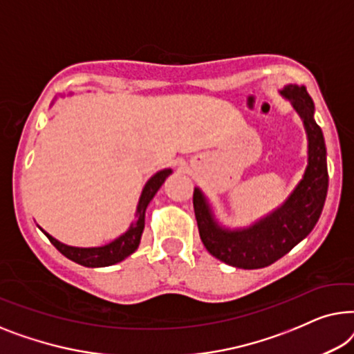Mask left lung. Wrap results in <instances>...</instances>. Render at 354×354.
I'll return each mask as SVG.
<instances>
[{
  "label": "left lung",
  "mask_w": 354,
  "mask_h": 354,
  "mask_svg": "<svg viewBox=\"0 0 354 354\" xmlns=\"http://www.w3.org/2000/svg\"><path fill=\"white\" fill-rule=\"evenodd\" d=\"M279 94L301 118L308 141L306 168L286 201L252 225L229 227L218 220L205 192L194 187V212L203 245L220 261L241 270L270 266L290 252L316 226L327 197V151L313 99L298 84H286Z\"/></svg>",
  "instance_id": "obj_1"
}]
</instances>
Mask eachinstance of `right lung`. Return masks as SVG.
Returning <instances> with one entry per match:
<instances>
[{
	"label": "right lung",
	"instance_id": "1",
	"mask_svg": "<svg viewBox=\"0 0 354 354\" xmlns=\"http://www.w3.org/2000/svg\"><path fill=\"white\" fill-rule=\"evenodd\" d=\"M72 96V93L68 94H61L54 101H57L59 97ZM54 104V102H53ZM173 173L171 168H163V170H158L157 173L147 179L146 184H144L141 196H139L136 212H134V220L128 229L120 236L113 239L109 243H104V245L99 247H73L67 245L61 241H57L56 237H53L51 234H48L41 226V232L46 236L54 247L57 248L59 252L62 253L64 257H67L68 260L78 263V265L86 266V268H104V266H112L115 263H120L128 258L131 253L138 250L139 243H141L144 225H146V210L149 203L156 196L158 189L162 187V184L165 183V179Z\"/></svg>",
	"mask_w": 354,
	"mask_h": 354
}]
</instances>
